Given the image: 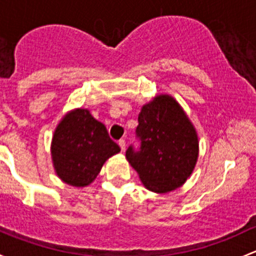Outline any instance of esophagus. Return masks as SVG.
Here are the masks:
<instances>
[{
  "label": "esophagus",
  "instance_id": "esophagus-1",
  "mask_svg": "<svg viewBox=\"0 0 256 256\" xmlns=\"http://www.w3.org/2000/svg\"><path fill=\"white\" fill-rule=\"evenodd\" d=\"M119 146H120V148H121V150H125V148H126V142H125V140H120L119 141Z\"/></svg>",
  "mask_w": 256,
  "mask_h": 256
}]
</instances>
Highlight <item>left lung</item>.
Returning <instances> with one entry per match:
<instances>
[{"label": "left lung", "mask_w": 256, "mask_h": 256, "mask_svg": "<svg viewBox=\"0 0 256 256\" xmlns=\"http://www.w3.org/2000/svg\"><path fill=\"white\" fill-rule=\"evenodd\" d=\"M138 147L130 144L126 158L150 192H166L182 186L192 173L198 141L179 104L158 96L141 109L136 128Z\"/></svg>", "instance_id": "obj_1"}]
</instances>
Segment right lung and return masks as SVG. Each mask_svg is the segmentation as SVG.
<instances>
[{
	"mask_svg": "<svg viewBox=\"0 0 256 256\" xmlns=\"http://www.w3.org/2000/svg\"><path fill=\"white\" fill-rule=\"evenodd\" d=\"M119 152L120 147L110 138L106 126L86 109H77L64 118L51 146L56 173L74 186L90 184L108 158Z\"/></svg>",
	"mask_w": 256,
	"mask_h": 256,
	"instance_id": "right-lung-1",
	"label": "right lung"
}]
</instances>
